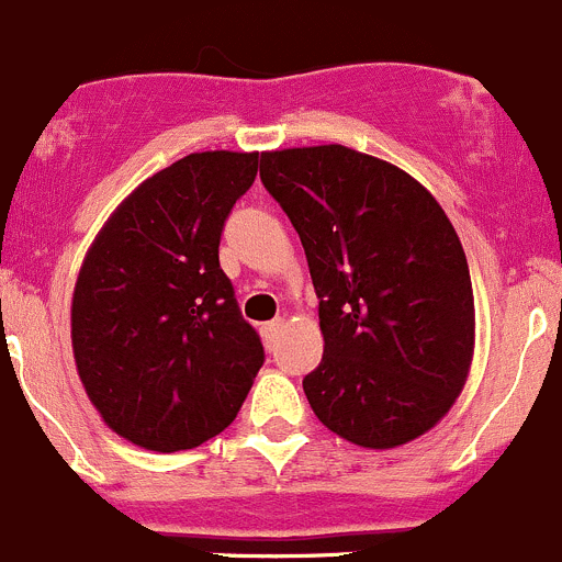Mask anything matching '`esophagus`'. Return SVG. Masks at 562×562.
I'll return each instance as SVG.
<instances>
[{
  "label": "esophagus",
  "mask_w": 562,
  "mask_h": 562,
  "mask_svg": "<svg viewBox=\"0 0 562 562\" xmlns=\"http://www.w3.org/2000/svg\"><path fill=\"white\" fill-rule=\"evenodd\" d=\"M281 327H283V319L265 322V325H262V338H265V344H268V347H276V338H279Z\"/></svg>",
  "instance_id": "34e87169"
}]
</instances>
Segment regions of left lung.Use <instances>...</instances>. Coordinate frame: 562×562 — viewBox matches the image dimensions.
<instances>
[{
  "mask_svg": "<svg viewBox=\"0 0 562 562\" xmlns=\"http://www.w3.org/2000/svg\"><path fill=\"white\" fill-rule=\"evenodd\" d=\"M265 188L303 243L325 355L303 391L360 448L429 431L468 382L475 303L446 210L387 160L341 144L262 153Z\"/></svg>",
  "mask_w": 562,
  "mask_h": 562,
  "instance_id": "obj_1",
  "label": "left lung"
}]
</instances>
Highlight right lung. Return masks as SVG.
<instances>
[{
    "label": "right lung",
    "instance_id": "obj_1",
    "mask_svg": "<svg viewBox=\"0 0 562 562\" xmlns=\"http://www.w3.org/2000/svg\"><path fill=\"white\" fill-rule=\"evenodd\" d=\"M259 153H191L144 180L87 251L70 338L109 429L147 451L202 446L235 420L265 363L218 262Z\"/></svg>",
    "mask_w": 562,
    "mask_h": 562
}]
</instances>
